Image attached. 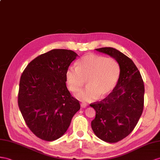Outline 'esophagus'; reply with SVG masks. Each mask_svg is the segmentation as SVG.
<instances>
[{"label":"esophagus","mask_w":160,"mask_h":160,"mask_svg":"<svg viewBox=\"0 0 160 160\" xmlns=\"http://www.w3.org/2000/svg\"><path fill=\"white\" fill-rule=\"evenodd\" d=\"M80 105H81V107L82 108H86L87 106V105L86 104V103H81Z\"/></svg>","instance_id":"obj_1"}]
</instances>
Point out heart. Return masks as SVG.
I'll list each match as a JSON object with an SVG mask.
<instances>
[{"label":"heart","instance_id":"obj_1","mask_svg":"<svg viewBox=\"0 0 160 160\" xmlns=\"http://www.w3.org/2000/svg\"><path fill=\"white\" fill-rule=\"evenodd\" d=\"M120 75V67L113 58L88 54L77 61L76 67H69L65 78L69 91L76 92L87 80L88 86L77 94L78 99L91 102L103 97L115 88Z\"/></svg>","mask_w":160,"mask_h":160}]
</instances>
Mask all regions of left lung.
Masks as SVG:
<instances>
[{"label": "left lung", "mask_w": 160, "mask_h": 160, "mask_svg": "<svg viewBox=\"0 0 160 160\" xmlns=\"http://www.w3.org/2000/svg\"><path fill=\"white\" fill-rule=\"evenodd\" d=\"M96 51L115 59L120 65V75L115 88L107 97L90 105L96 112L91 127L102 141L117 142L131 133L142 115L144 82L133 61L120 51L112 47Z\"/></svg>", "instance_id": "1"}]
</instances>
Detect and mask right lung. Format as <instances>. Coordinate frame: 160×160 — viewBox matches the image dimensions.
Wrapping results in <instances>:
<instances>
[{"mask_svg":"<svg viewBox=\"0 0 160 160\" xmlns=\"http://www.w3.org/2000/svg\"><path fill=\"white\" fill-rule=\"evenodd\" d=\"M77 56L71 50L52 49L32 60L21 76L19 108L28 128L42 140L63 136L80 109L65 83V72Z\"/></svg>","mask_w":160,"mask_h":160,"instance_id":"right-lung-1","label":"right lung"}]
</instances>
